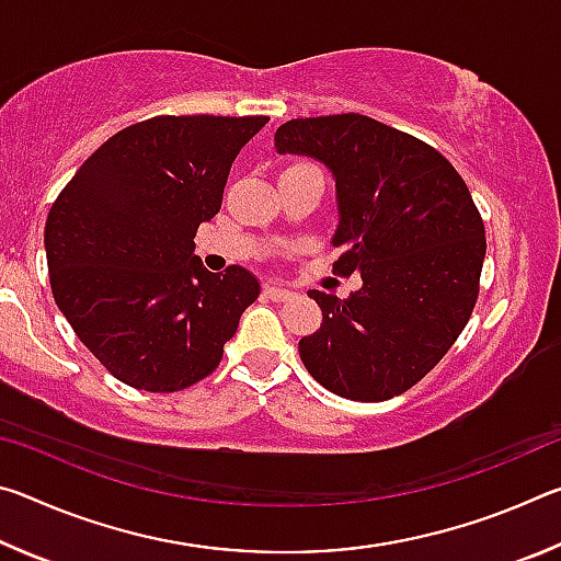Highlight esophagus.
Listing matches in <instances>:
<instances>
[{"mask_svg":"<svg viewBox=\"0 0 561 561\" xmlns=\"http://www.w3.org/2000/svg\"><path fill=\"white\" fill-rule=\"evenodd\" d=\"M264 294H267V297H270V299H274V301H284V299H289V297H291V291H289V289L272 287V284H267V287H264Z\"/></svg>","mask_w":561,"mask_h":561,"instance_id":"obj_1","label":"esophagus"}]
</instances>
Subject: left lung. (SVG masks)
<instances>
[{"mask_svg":"<svg viewBox=\"0 0 561 561\" xmlns=\"http://www.w3.org/2000/svg\"><path fill=\"white\" fill-rule=\"evenodd\" d=\"M277 153L309 156L336 180L334 272H358L348 299L311 289L321 327L299 341L307 371L351 401H388L448 354L472 314L485 227L438 150L360 113L294 118Z\"/></svg>","mask_w":561,"mask_h":561,"instance_id":"left-lung-1","label":"left lung"}]
</instances>
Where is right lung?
<instances>
[{
	"label": "right lung",
	"mask_w": 561,
	"mask_h": 561,
	"mask_svg": "<svg viewBox=\"0 0 561 561\" xmlns=\"http://www.w3.org/2000/svg\"><path fill=\"white\" fill-rule=\"evenodd\" d=\"M267 121H140L56 197L44 227L56 307L118 381L150 393L203 381L260 297L250 270L207 272L195 232L220 213L232 160Z\"/></svg>",
	"instance_id": "add662e5"
}]
</instances>
